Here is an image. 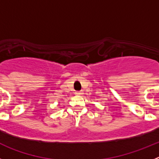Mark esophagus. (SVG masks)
Returning a JSON list of instances; mask_svg holds the SVG:
<instances>
[{"label":"esophagus","instance_id":"34e87169","mask_svg":"<svg viewBox=\"0 0 159 159\" xmlns=\"http://www.w3.org/2000/svg\"><path fill=\"white\" fill-rule=\"evenodd\" d=\"M75 95H82V92H75Z\"/></svg>","mask_w":159,"mask_h":159}]
</instances>
